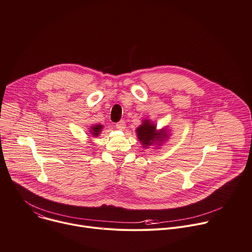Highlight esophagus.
I'll use <instances>...</instances> for the list:
<instances>
[{
  "mask_svg": "<svg viewBox=\"0 0 252 252\" xmlns=\"http://www.w3.org/2000/svg\"><path fill=\"white\" fill-rule=\"evenodd\" d=\"M116 126H117L118 129H124V128H126V122L125 121H120L119 123H117Z\"/></svg>",
  "mask_w": 252,
  "mask_h": 252,
  "instance_id": "1",
  "label": "esophagus"
}]
</instances>
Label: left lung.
<instances>
[{"label":"left lung","mask_w":252,"mask_h":252,"mask_svg":"<svg viewBox=\"0 0 252 252\" xmlns=\"http://www.w3.org/2000/svg\"><path fill=\"white\" fill-rule=\"evenodd\" d=\"M156 126L152 125L149 121H143V124L138 126L136 129L137 132V137L141 141L143 147L147 148L149 146H152L155 142V140H160V137L165 136L164 132H157L156 131Z\"/></svg>","instance_id":"8db88e82"}]
</instances>
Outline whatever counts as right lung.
Masks as SVG:
<instances>
[{"label":"right lung","mask_w":252,"mask_h":252,"mask_svg":"<svg viewBox=\"0 0 252 252\" xmlns=\"http://www.w3.org/2000/svg\"><path fill=\"white\" fill-rule=\"evenodd\" d=\"M101 126H93L92 127V130H91V132L94 134V135H98V133L101 131L100 129H101Z\"/></svg>","instance_id":"obj_1"}]
</instances>
